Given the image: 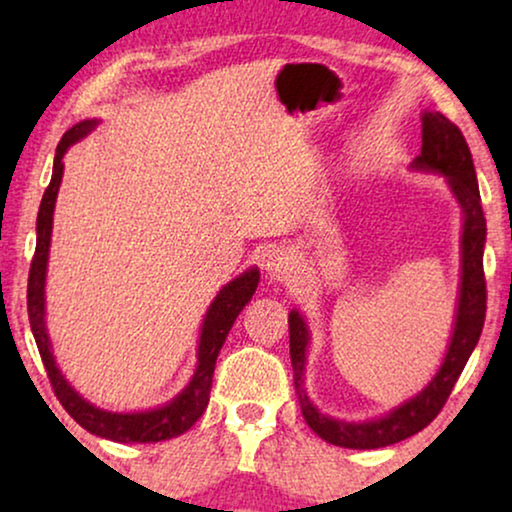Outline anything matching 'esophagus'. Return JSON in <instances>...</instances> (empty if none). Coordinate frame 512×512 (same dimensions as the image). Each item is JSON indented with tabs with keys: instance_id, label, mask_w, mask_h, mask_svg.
Masks as SVG:
<instances>
[{
	"instance_id": "obj_1",
	"label": "esophagus",
	"mask_w": 512,
	"mask_h": 512,
	"mask_svg": "<svg viewBox=\"0 0 512 512\" xmlns=\"http://www.w3.org/2000/svg\"><path fill=\"white\" fill-rule=\"evenodd\" d=\"M265 272L270 279H275L279 284H291L298 275V263L293 251L289 249H272L265 261Z\"/></svg>"
}]
</instances>
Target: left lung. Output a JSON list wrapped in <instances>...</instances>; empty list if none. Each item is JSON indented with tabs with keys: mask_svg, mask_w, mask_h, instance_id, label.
Wrapping results in <instances>:
<instances>
[{
	"mask_svg": "<svg viewBox=\"0 0 512 512\" xmlns=\"http://www.w3.org/2000/svg\"><path fill=\"white\" fill-rule=\"evenodd\" d=\"M412 170L433 172L445 177L454 200L459 202L464 223H461V275L459 298L454 312V328L447 345L445 359L431 382L408 401L384 412L380 417L349 422V419L324 415L305 391V361L310 345V328L298 310L289 312V340L293 384L300 401V410L310 429L326 443L349 447V450H377L415 436L429 426L452 394L454 382L459 380L468 356L478 345L487 310L485 272H482V254H485L487 221L480 205V188L471 151L457 125L447 121L440 111L422 114V153L412 160Z\"/></svg>",
	"mask_w": 512,
	"mask_h": 512,
	"instance_id": "left-lung-1",
	"label": "left lung"
}]
</instances>
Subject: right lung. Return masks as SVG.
Wrapping results in <instances>:
<instances>
[{"label":"right lung","mask_w":512,"mask_h":512,"mask_svg":"<svg viewBox=\"0 0 512 512\" xmlns=\"http://www.w3.org/2000/svg\"><path fill=\"white\" fill-rule=\"evenodd\" d=\"M97 123L100 121H95V118L76 123L74 128H69L65 135H62L58 149H55L51 184H48L44 198H41L37 216V249H34L30 282H27V314H30L32 335L34 340H37L41 361H44L48 380H51L55 389V396L60 398L62 408H65L83 429L95 433V436L100 438L116 440V443H160V440L181 436V433L191 429V426L202 417V412H205L209 403V391H212L216 356H219L223 342H226L230 328L235 324L237 314L244 310V305H247L251 296L256 293L261 272H258V268H249L216 293V298L212 300V305L207 307V314L200 326L195 373L172 401L158 405V408L139 412H111L86 401V398L67 382V377L62 375L58 363H55L53 345L46 328V272L48 254H51L55 200H58L62 174H65V163H62V158H65V153L72 149L76 142H81L83 137L90 135Z\"/></svg>","instance_id":"obj_1"}]
</instances>
